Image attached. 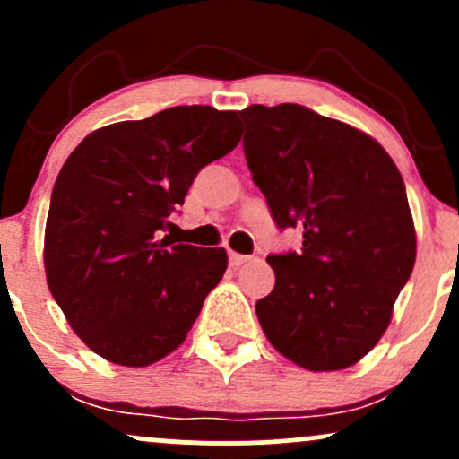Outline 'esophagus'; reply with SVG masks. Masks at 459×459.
Wrapping results in <instances>:
<instances>
[{
  "label": "esophagus",
  "instance_id": "1",
  "mask_svg": "<svg viewBox=\"0 0 459 459\" xmlns=\"http://www.w3.org/2000/svg\"><path fill=\"white\" fill-rule=\"evenodd\" d=\"M229 261H230V265H233V267H239V265H244V263L250 261V256L239 255V252L230 250V252H229Z\"/></svg>",
  "mask_w": 459,
  "mask_h": 459
}]
</instances>
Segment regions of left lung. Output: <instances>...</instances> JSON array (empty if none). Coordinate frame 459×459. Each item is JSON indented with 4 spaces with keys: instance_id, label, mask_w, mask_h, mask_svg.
<instances>
[{
    "instance_id": "left-lung-1",
    "label": "left lung",
    "mask_w": 459,
    "mask_h": 459,
    "mask_svg": "<svg viewBox=\"0 0 459 459\" xmlns=\"http://www.w3.org/2000/svg\"><path fill=\"white\" fill-rule=\"evenodd\" d=\"M252 178L278 229L302 250L270 255V296L256 302L267 341L308 371L367 356L393 317L416 259L402 172L365 131L296 103L241 109Z\"/></svg>"
}]
</instances>
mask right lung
Segmentation results:
<instances>
[{
	"label": "right lung",
	"mask_w": 459,
	"mask_h": 459,
	"mask_svg": "<svg viewBox=\"0 0 459 459\" xmlns=\"http://www.w3.org/2000/svg\"><path fill=\"white\" fill-rule=\"evenodd\" d=\"M239 140L237 112L181 105L92 131L68 155L47 215L45 273L94 354L149 367L186 341L229 256L160 235L200 168Z\"/></svg>",
	"instance_id": "obj_1"
}]
</instances>
